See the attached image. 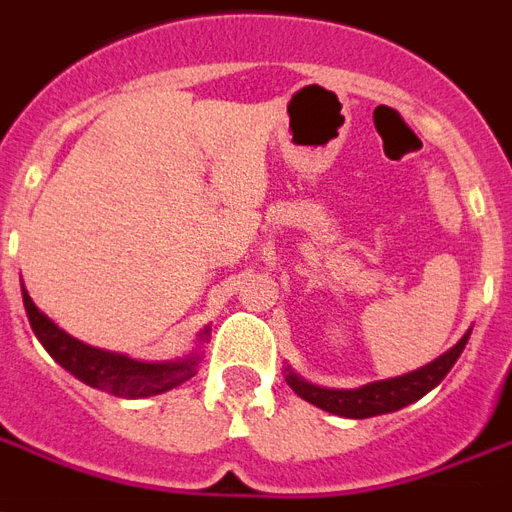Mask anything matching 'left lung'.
<instances>
[{"label": "left lung", "instance_id": "obj_1", "mask_svg": "<svg viewBox=\"0 0 512 512\" xmlns=\"http://www.w3.org/2000/svg\"><path fill=\"white\" fill-rule=\"evenodd\" d=\"M470 332L464 334L459 343L453 345L451 351H445L443 356H437L434 361H429L421 370L407 372V375H399V378L375 380V383H367V386L361 388H321L313 386V383H305L299 375H294V372L288 370L286 383L294 388L305 402L321 407L326 413H334V416L372 418L383 416V413H394L399 407H405L410 405V402H416V399L424 397L426 391H432V388L451 372V367L456 364L461 351H464V345L470 340Z\"/></svg>", "mask_w": 512, "mask_h": 512}]
</instances>
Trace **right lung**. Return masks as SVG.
Segmentation results:
<instances>
[{
    "label": "right lung",
    "instance_id": "1",
    "mask_svg": "<svg viewBox=\"0 0 512 512\" xmlns=\"http://www.w3.org/2000/svg\"><path fill=\"white\" fill-rule=\"evenodd\" d=\"M21 291L29 324H32L42 348L51 353L64 370L83 380L86 386L107 391L113 397L142 399L153 397V394H164L169 388L180 386V383H186L188 378L197 375V364L202 359L199 353H191V356L178 361H137L124 356V353L102 351V348L86 345L83 340L72 337L61 326L53 324L51 318L34 305L23 283ZM207 332L210 329H205L199 337L205 340Z\"/></svg>",
    "mask_w": 512,
    "mask_h": 512
}]
</instances>
